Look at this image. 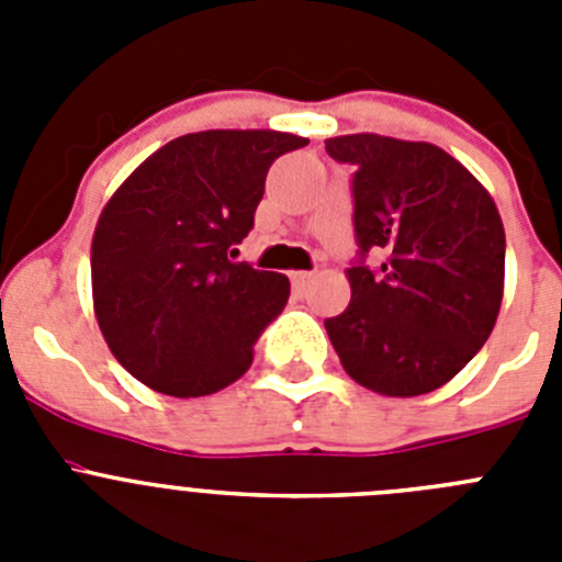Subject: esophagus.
<instances>
[{
  "label": "esophagus",
  "instance_id": "1",
  "mask_svg": "<svg viewBox=\"0 0 562 562\" xmlns=\"http://www.w3.org/2000/svg\"><path fill=\"white\" fill-rule=\"evenodd\" d=\"M310 281H312V272H292V290H295L297 295H304Z\"/></svg>",
  "mask_w": 562,
  "mask_h": 562
}]
</instances>
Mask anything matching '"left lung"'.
I'll return each instance as SVG.
<instances>
[{"label":"left lung","mask_w":562,"mask_h":562,"mask_svg":"<svg viewBox=\"0 0 562 562\" xmlns=\"http://www.w3.org/2000/svg\"><path fill=\"white\" fill-rule=\"evenodd\" d=\"M355 166L351 304L326 331L351 380L385 396L441 389L479 355L504 297L506 238L473 173L434 143L382 134L326 140ZM386 256L376 271L364 256Z\"/></svg>","instance_id":"left-lung-1"}]
</instances>
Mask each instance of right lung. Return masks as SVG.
I'll return each instance as SVG.
<instances>
[{"mask_svg":"<svg viewBox=\"0 0 562 562\" xmlns=\"http://www.w3.org/2000/svg\"><path fill=\"white\" fill-rule=\"evenodd\" d=\"M306 137L211 128L166 143L114 191L92 236V297L109 349L168 396H205L250 369L290 281L231 261L272 162Z\"/></svg>","mask_w":562,"mask_h":562,"instance_id":"obj_1","label":"right lung"}]
</instances>
